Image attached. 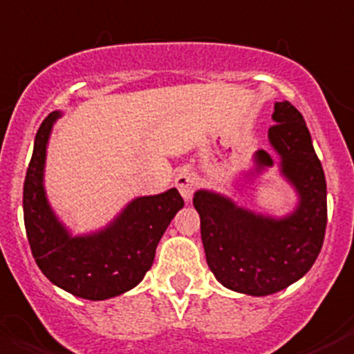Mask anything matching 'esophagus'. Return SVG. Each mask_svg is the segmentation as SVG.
<instances>
[{"label":"esophagus","mask_w":354,"mask_h":354,"mask_svg":"<svg viewBox=\"0 0 354 354\" xmlns=\"http://www.w3.org/2000/svg\"><path fill=\"white\" fill-rule=\"evenodd\" d=\"M175 186L179 188L184 201H189L195 188H197V177H195L192 170H180L177 177H175Z\"/></svg>","instance_id":"34e87169"}]
</instances>
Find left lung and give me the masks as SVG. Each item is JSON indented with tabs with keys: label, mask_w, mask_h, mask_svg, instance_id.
Returning <instances> with one entry per match:
<instances>
[{
	"label": "left lung",
	"mask_w": 354,
	"mask_h": 354,
	"mask_svg": "<svg viewBox=\"0 0 354 354\" xmlns=\"http://www.w3.org/2000/svg\"><path fill=\"white\" fill-rule=\"evenodd\" d=\"M268 141L281 157V174L299 195L295 211L272 218L238 207L218 193H195L201 234L214 277L247 295H270L306 274L322 249L328 202L326 177L303 114L290 102H276ZM256 170L274 165L267 150L254 156Z\"/></svg>",
	"instance_id": "1"
}]
</instances>
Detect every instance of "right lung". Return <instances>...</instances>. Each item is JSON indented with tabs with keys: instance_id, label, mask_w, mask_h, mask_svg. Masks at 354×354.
Masks as SVG:
<instances>
[{
	"instance_id": "right-lung-1",
	"label": "right lung",
	"mask_w": 354,
	"mask_h": 354,
	"mask_svg": "<svg viewBox=\"0 0 354 354\" xmlns=\"http://www.w3.org/2000/svg\"><path fill=\"white\" fill-rule=\"evenodd\" d=\"M59 116L57 111L48 114L35 134L23 186L26 236L35 263L53 285L77 297L104 301L143 279L153 263L157 243L184 201L175 188L134 198L105 229L71 236L51 211L42 184L48 138Z\"/></svg>"
}]
</instances>
